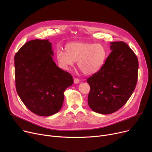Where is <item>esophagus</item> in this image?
Masks as SVG:
<instances>
[{
    "mask_svg": "<svg viewBox=\"0 0 152 152\" xmlns=\"http://www.w3.org/2000/svg\"><path fill=\"white\" fill-rule=\"evenodd\" d=\"M79 82H80V81H79V79H77V78H74V83L75 84H78L79 83Z\"/></svg>",
    "mask_w": 152,
    "mask_h": 152,
    "instance_id": "1",
    "label": "esophagus"
}]
</instances>
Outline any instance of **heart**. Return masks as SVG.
<instances>
[{
  "mask_svg": "<svg viewBox=\"0 0 152 152\" xmlns=\"http://www.w3.org/2000/svg\"><path fill=\"white\" fill-rule=\"evenodd\" d=\"M66 52L58 49L56 58L60 68L68 70L77 61L78 68L86 75L96 73L104 65L107 48L100 43L75 42L65 47Z\"/></svg>",
  "mask_w": 152,
  "mask_h": 152,
  "instance_id": "obj_1",
  "label": "heart"
}]
</instances>
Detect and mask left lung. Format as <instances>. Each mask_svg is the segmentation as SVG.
<instances>
[{
    "label": "left lung",
    "mask_w": 152,
    "mask_h": 152,
    "mask_svg": "<svg viewBox=\"0 0 152 152\" xmlns=\"http://www.w3.org/2000/svg\"><path fill=\"white\" fill-rule=\"evenodd\" d=\"M110 44L111 52L104 65L87 79L91 87L88 105L103 115L113 113L125 104L138 77V59L128 45L123 41Z\"/></svg>",
    "instance_id": "left-lung-1"
}]
</instances>
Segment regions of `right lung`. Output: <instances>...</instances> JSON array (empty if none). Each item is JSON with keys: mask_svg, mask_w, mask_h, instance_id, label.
I'll list each match as a JSON object with an SVG mask.
<instances>
[{"mask_svg": "<svg viewBox=\"0 0 152 152\" xmlns=\"http://www.w3.org/2000/svg\"><path fill=\"white\" fill-rule=\"evenodd\" d=\"M49 39H35L24 44L15 54L16 89L32 112L49 116L58 112L64 92L73 83L72 76L58 67Z\"/></svg>", "mask_w": 152, "mask_h": 152, "instance_id": "right-lung-1", "label": "right lung"}]
</instances>
